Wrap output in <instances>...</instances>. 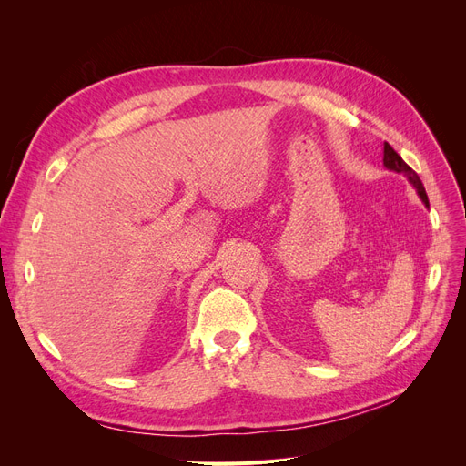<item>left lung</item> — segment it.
Listing matches in <instances>:
<instances>
[{"instance_id": "8db88e82", "label": "left lung", "mask_w": 466, "mask_h": 466, "mask_svg": "<svg viewBox=\"0 0 466 466\" xmlns=\"http://www.w3.org/2000/svg\"><path fill=\"white\" fill-rule=\"evenodd\" d=\"M383 163H385V167H387V168H390V171H397V173L406 175V177H408V180H410L412 185H414V188L418 190L420 198L428 204V194H426L424 185H421V180H420L418 173H416V171H412V168L408 167V165L402 161L400 155H399L397 151H394L389 144H385V157H383Z\"/></svg>"}]
</instances>
